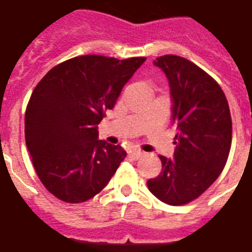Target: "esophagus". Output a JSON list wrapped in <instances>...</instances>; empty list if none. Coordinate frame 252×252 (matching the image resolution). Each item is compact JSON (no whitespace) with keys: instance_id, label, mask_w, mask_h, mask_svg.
Listing matches in <instances>:
<instances>
[{"instance_id":"obj_1","label":"esophagus","mask_w":252,"mask_h":252,"mask_svg":"<svg viewBox=\"0 0 252 252\" xmlns=\"http://www.w3.org/2000/svg\"><path fill=\"white\" fill-rule=\"evenodd\" d=\"M143 156H144V152L143 151H139V149H132V151H130V157H132L134 159L141 158Z\"/></svg>"}]
</instances>
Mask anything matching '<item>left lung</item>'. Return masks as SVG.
Wrapping results in <instances>:
<instances>
[{"label":"left lung","instance_id":"left-lung-1","mask_svg":"<svg viewBox=\"0 0 252 252\" xmlns=\"http://www.w3.org/2000/svg\"><path fill=\"white\" fill-rule=\"evenodd\" d=\"M166 74L176 125L174 157L158 156L162 171L147 182L162 202L186 205L201 196L223 171L232 143V118L225 95L213 77L182 56L153 62Z\"/></svg>","mask_w":252,"mask_h":252}]
</instances>
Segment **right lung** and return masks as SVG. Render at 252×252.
<instances>
[{"label":"right lung","mask_w":252,"mask_h":252,"mask_svg":"<svg viewBox=\"0 0 252 252\" xmlns=\"http://www.w3.org/2000/svg\"><path fill=\"white\" fill-rule=\"evenodd\" d=\"M145 58L77 56L54 66L33 90L26 143L45 188L64 202L93 198L126 157L121 145L99 140L97 125Z\"/></svg>","instance_id":"obj_1"}]
</instances>
